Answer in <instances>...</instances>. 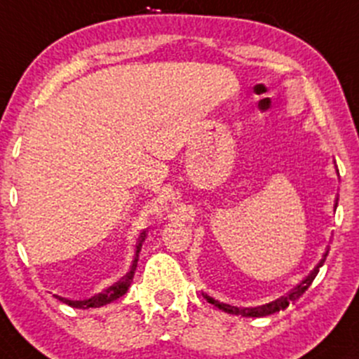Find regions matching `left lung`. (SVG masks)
I'll use <instances>...</instances> for the list:
<instances>
[{
  "label": "left lung",
  "instance_id": "obj_1",
  "mask_svg": "<svg viewBox=\"0 0 359 359\" xmlns=\"http://www.w3.org/2000/svg\"><path fill=\"white\" fill-rule=\"evenodd\" d=\"M334 208H337V201H336ZM327 253H329V250H325L323 259H320V262L317 263L316 269L312 270L311 273H309L307 277L304 278L302 282H300L297 287L292 288V290L288 292L287 295H283V297L273 300V302H270V304H265V306H259V307H245V309H243V307L228 306V304H221V302H217V300H214L212 297H209V295H204V299L208 300L209 304H212V306H216L217 309H221V311L228 312V314H234V316H243V317H265V316L275 314V312L283 311V309H287L288 304L295 302V300L300 299V295H302L304 292H306L307 288L311 287V283L314 282V278L317 277V273H319V269L324 265L325 257H327Z\"/></svg>",
  "mask_w": 359,
  "mask_h": 359
}]
</instances>
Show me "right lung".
Segmentation results:
<instances>
[{"mask_svg":"<svg viewBox=\"0 0 359 359\" xmlns=\"http://www.w3.org/2000/svg\"><path fill=\"white\" fill-rule=\"evenodd\" d=\"M145 236H147V231H143L142 234H140L137 251H135V257H133V262H131L130 271H128L125 277L119 280L118 283H114V285L106 288L104 292H101V294L94 295V297H90L88 300H69V299H64V297H59V300H62V302H65L67 306H71V307L90 309V307L106 306V304H109V302H113V300L123 297V295H125L128 292V288H130L131 282H133L135 270H137V263H138V257H140V250H142V243L145 241Z\"/></svg>","mask_w":359,"mask_h":359,"instance_id":"right-lung-1","label":"right lung"}]
</instances>
